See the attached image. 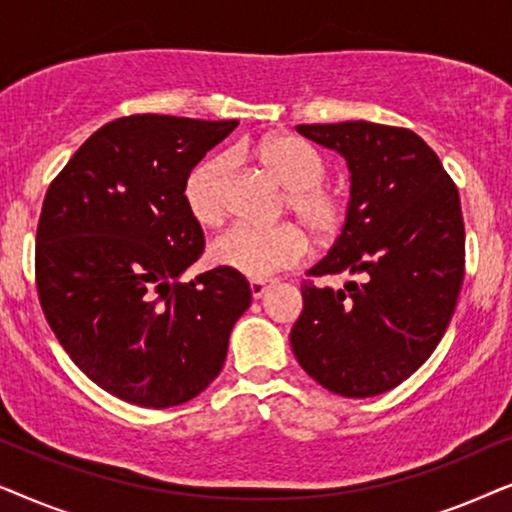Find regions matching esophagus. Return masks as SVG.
I'll use <instances>...</instances> for the list:
<instances>
[{
	"mask_svg": "<svg viewBox=\"0 0 512 512\" xmlns=\"http://www.w3.org/2000/svg\"><path fill=\"white\" fill-rule=\"evenodd\" d=\"M249 289H251V296H254L256 300L265 296V291L270 289V284L265 282V279H251L249 282Z\"/></svg>",
	"mask_w": 512,
	"mask_h": 512,
	"instance_id": "obj_1",
	"label": "esophagus"
}]
</instances>
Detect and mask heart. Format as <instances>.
Returning a JSON list of instances; mask_svg holds the SVG:
<instances>
[{"label":"heart","mask_w":512,"mask_h":512,"mask_svg":"<svg viewBox=\"0 0 512 512\" xmlns=\"http://www.w3.org/2000/svg\"><path fill=\"white\" fill-rule=\"evenodd\" d=\"M265 170L289 188L286 209L319 240H333L347 221V198L326 181L328 160L317 146L298 135H270L254 146ZM228 156L202 160L184 181L188 212L202 226H216L226 216ZM310 251L305 230L296 223L251 226L237 223L219 235L209 249L212 261L249 279H265L279 270L298 265Z\"/></svg>","instance_id":"1"}]
</instances>
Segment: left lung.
I'll use <instances>...</instances> for the list:
<instances>
[{
	"mask_svg": "<svg viewBox=\"0 0 512 512\" xmlns=\"http://www.w3.org/2000/svg\"><path fill=\"white\" fill-rule=\"evenodd\" d=\"M296 130L342 153L352 172L345 228L307 275L354 272L361 282L333 291L305 279L293 354L333 394H384L429 359L450 326L466 270L459 191L408 128L345 121Z\"/></svg>",
	"mask_w": 512,
	"mask_h": 512,
	"instance_id": "8db88e82",
	"label": "left lung"
}]
</instances>
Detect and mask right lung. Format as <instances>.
I'll return each instance as SVG.
<instances>
[{
  "label": "right lung",
  "mask_w": 512,
  "mask_h": 512,
  "mask_svg": "<svg viewBox=\"0 0 512 512\" xmlns=\"http://www.w3.org/2000/svg\"><path fill=\"white\" fill-rule=\"evenodd\" d=\"M240 121L132 114L93 132L48 186L34 277L41 310L76 366L111 396L172 408L221 373L244 275H179L205 251L184 181Z\"/></svg>",
  "instance_id": "1"
}]
</instances>
